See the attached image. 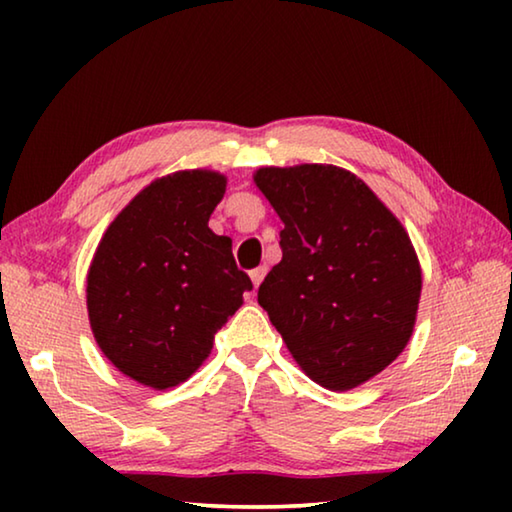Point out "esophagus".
Segmentation results:
<instances>
[{"instance_id": "34e87169", "label": "esophagus", "mask_w": 512, "mask_h": 512, "mask_svg": "<svg viewBox=\"0 0 512 512\" xmlns=\"http://www.w3.org/2000/svg\"><path fill=\"white\" fill-rule=\"evenodd\" d=\"M248 275H250V280H253V287L257 289L259 284H262L264 275H266V266H257V268H253V271H250Z\"/></svg>"}]
</instances>
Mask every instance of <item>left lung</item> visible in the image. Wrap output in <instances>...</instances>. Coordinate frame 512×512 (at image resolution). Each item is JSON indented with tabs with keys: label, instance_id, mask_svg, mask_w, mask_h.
<instances>
[{
	"label": "left lung",
	"instance_id": "obj_1",
	"mask_svg": "<svg viewBox=\"0 0 512 512\" xmlns=\"http://www.w3.org/2000/svg\"><path fill=\"white\" fill-rule=\"evenodd\" d=\"M259 187L284 223L282 262L257 302L309 379L350 391L400 357L422 291L400 219L334 164L262 167Z\"/></svg>",
	"mask_w": 512,
	"mask_h": 512
}]
</instances>
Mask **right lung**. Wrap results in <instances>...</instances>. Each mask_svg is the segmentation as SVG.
Wrapping results in <instances>:
<instances>
[{"mask_svg": "<svg viewBox=\"0 0 512 512\" xmlns=\"http://www.w3.org/2000/svg\"><path fill=\"white\" fill-rule=\"evenodd\" d=\"M225 185L210 169L162 176L99 241L85 289L90 327L112 366L137 384L167 391L192 377L253 289L230 237L207 225Z\"/></svg>", "mask_w": 512, "mask_h": 512, "instance_id": "1", "label": "right lung"}]
</instances>
